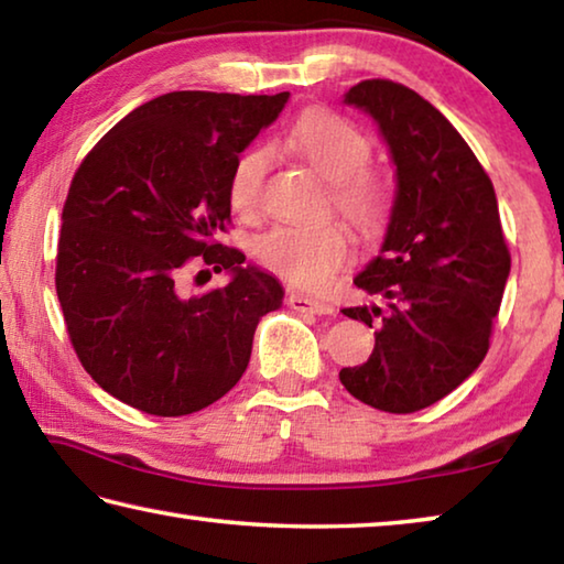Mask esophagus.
I'll use <instances>...</instances> for the list:
<instances>
[{"label": "esophagus", "instance_id": "obj_1", "mask_svg": "<svg viewBox=\"0 0 564 564\" xmlns=\"http://www.w3.org/2000/svg\"><path fill=\"white\" fill-rule=\"evenodd\" d=\"M285 303H289L293 311L313 313V316H328V313H333V305L330 303L318 301V299H308V295L295 293V291L285 293Z\"/></svg>", "mask_w": 564, "mask_h": 564}]
</instances>
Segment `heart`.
<instances>
[{
  "mask_svg": "<svg viewBox=\"0 0 564 564\" xmlns=\"http://www.w3.org/2000/svg\"><path fill=\"white\" fill-rule=\"evenodd\" d=\"M303 156L330 181V204L360 236H378L393 214V191L380 171L368 166L373 141L356 123L336 111H305L285 137ZM269 156L263 149H248L236 159L228 176V204L236 214L253 216L261 206L263 176ZM350 238L340 221L316 226H273L256 241L263 269L295 289L318 291L348 261Z\"/></svg>",
  "mask_w": 564,
  "mask_h": 564,
  "instance_id": "obj_1",
  "label": "heart"
}]
</instances>
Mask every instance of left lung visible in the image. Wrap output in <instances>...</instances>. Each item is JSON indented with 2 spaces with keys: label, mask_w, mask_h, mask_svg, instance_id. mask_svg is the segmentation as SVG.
<instances>
[{
  "label": "left lung",
  "mask_w": 564,
  "mask_h": 564,
  "mask_svg": "<svg viewBox=\"0 0 564 564\" xmlns=\"http://www.w3.org/2000/svg\"><path fill=\"white\" fill-rule=\"evenodd\" d=\"M346 104L378 121L398 196L380 256L352 281L386 305L343 308L376 328V348L362 366L343 368L340 383L370 408L415 413L482 362L510 251L488 171L431 101L398 82L366 79Z\"/></svg>",
  "instance_id": "obj_1"
}]
</instances>
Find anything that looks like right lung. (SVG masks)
<instances>
[{
	"instance_id": "add662e5",
	"label": "right lung",
	"mask_w": 564,
	"mask_h": 564,
	"mask_svg": "<svg viewBox=\"0 0 564 564\" xmlns=\"http://www.w3.org/2000/svg\"><path fill=\"white\" fill-rule=\"evenodd\" d=\"M273 97L171 91L99 139L72 178L56 246V295L72 348L121 403L178 417L224 398L251 360L253 333L283 301L273 275L224 246L228 176L279 117ZM191 264L235 279L188 294Z\"/></svg>"
}]
</instances>
